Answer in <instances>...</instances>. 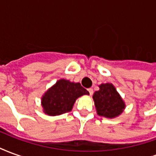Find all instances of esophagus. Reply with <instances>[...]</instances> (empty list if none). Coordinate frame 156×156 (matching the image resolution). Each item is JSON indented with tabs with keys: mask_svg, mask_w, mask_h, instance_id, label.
<instances>
[{
	"mask_svg": "<svg viewBox=\"0 0 156 156\" xmlns=\"http://www.w3.org/2000/svg\"><path fill=\"white\" fill-rule=\"evenodd\" d=\"M88 93H89V94H90V95L93 94V93H94V91H93V88H88Z\"/></svg>",
	"mask_w": 156,
	"mask_h": 156,
	"instance_id": "1",
	"label": "esophagus"
}]
</instances>
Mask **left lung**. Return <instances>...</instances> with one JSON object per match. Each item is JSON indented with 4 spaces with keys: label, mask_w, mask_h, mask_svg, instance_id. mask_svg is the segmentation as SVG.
<instances>
[{
    "label": "left lung",
    "mask_w": 156,
    "mask_h": 156,
    "mask_svg": "<svg viewBox=\"0 0 156 156\" xmlns=\"http://www.w3.org/2000/svg\"><path fill=\"white\" fill-rule=\"evenodd\" d=\"M99 90L93 95L97 114L102 117L114 119L124 112L125 103L111 83L98 85Z\"/></svg>",
    "instance_id": "8db88e82"
}]
</instances>
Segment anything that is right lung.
<instances>
[{"label": "right lung", "mask_w": 156, "mask_h": 156, "mask_svg": "<svg viewBox=\"0 0 156 156\" xmlns=\"http://www.w3.org/2000/svg\"><path fill=\"white\" fill-rule=\"evenodd\" d=\"M80 83H74L64 78L59 79L42 95L41 99L42 111L49 116H57L70 112L79 97L88 95Z\"/></svg>", "instance_id": "right-lung-1"}]
</instances>
